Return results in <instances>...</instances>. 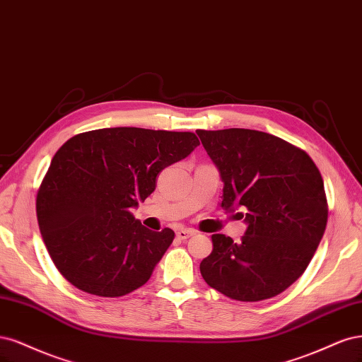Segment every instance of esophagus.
Masks as SVG:
<instances>
[{"instance_id":"34e87169","label":"esophagus","mask_w":362,"mask_h":362,"mask_svg":"<svg viewBox=\"0 0 362 362\" xmlns=\"http://www.w3.org/2000/svg\"><path fill=\"white\" fill-rule=\"evenodd\" d=\"M176 235H177V238H179V239L185 240V239H188V238L194 236V235H195V231H194V230H191V228H180V230H177V231H176Z\"/></svg>"}]
</instances>
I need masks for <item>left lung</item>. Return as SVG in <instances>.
<instances>
[{"label": "left lung", "mask_w": 362, "mask_h": 362, "mask_svg": "<svg viewBox=\"0 0 362 362\" xmlns=\"http://www.w3.org/2000/svg\"><path fill=\"white\" fill-rule=\"evenodd\" d=\"M224 182L223 203L247 231L239 243L212 235L200 263L204 281L243 302L269 299L304 274L328 221L323 180L311 158L275 135L231 129L197 131Z\"/></svg>", "instance_id": "obj_1"}]
</instances>
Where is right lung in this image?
<instances>
[{
    "instance_id": "right-lung-1",
    "label": "right lung",
    "mask_w": 362,
    "mask_h": 362,
    "mask_svg": "<svg viewBox=\"0 0 362 362\" xmlns=\"http://www.w3.org/2000/svg\"><path fill=\"white\" fill-rule=\"evenodd\" d=\"M200 144L192 132L107 127L72 136L37 192L39 228L54 264L76 288L117 298L144 286L174 239L131 214L158 174Z\"/></svg>"
}]
</instances>
